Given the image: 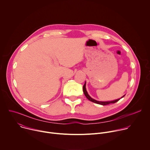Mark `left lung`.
Instances as JSON below:
<instances>
[{
	"label": "left lung",
	"instance_id": "1",
	"mask_svg": "<svg viewBox=\"0 0 150 150\" xmlns=\"http://www.w3.org/2000/svg\"><path fill=\"white\" fill-rule=\"evenodd\" d=\"M85 86H86V82H85L83 86V92L85 96V97H86L90 101L93 102V103H97V104H101V105H107V104H111V103H116L117 101H118L120 98H123L125 95H124L122 97H121L120 98H119V99H117V100H113V101H97V100H96L95 99L91 98L89 94H88L87 91V90H86V87H85Z\"/></svg>",
	"mask_w": 150,
	"mask_h": 150
}]
</instances>
